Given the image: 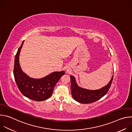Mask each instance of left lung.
I'll return each instance as SVG.
<instances>
[{
    "label": "left lung",
    "instance_id": "1",
    "mask_svg": "<svg viewBox=\"0 0 132 132\" xmlns=\"http://www.w3.org/2000/svg\"><path fill=\"white\" fill-rule=\"evenodd\" d=\"M71 91L73 99L81 103H91L96 102L105 96L108 92L113 76H112L110 82L105 87L96 90H90L80 88L76 84L75 78L70 76Z\"/></svg>",
    "mask_w": 132,
    "mask_h": 132
}]
</instances>
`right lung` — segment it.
<instances>
[{"mask_svg":"<svg viewBox=\"0 0 132 132\" xmlns=\"http://www.w3.org/2000/svg\"><path fill=\"white\" fill-rule=\"evenodd\" d=\"M24 41L19 48L14 59L13 75L17 87L25 97L36 101H42L50 98L54 88L63 75L64 71L51 73L41 79H33L28 77L22 71L19 57Z\"/></svg>","mask_w":132,"mask_h":132,"instance_id":"add662e5","label":"right lung"}]
</instances>
